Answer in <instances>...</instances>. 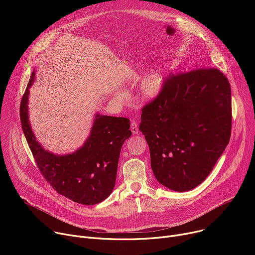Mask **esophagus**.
Wrapping results in <instances>:
<instances>
[{
  "instance_id": "34e87169",
  "label": "esophagus",
  "mask_w": 255,
  "mask_h": 255,
  "mask_svg": "<svg viewBox=\"0 0 255 255\" xmlns=\"http://www.w3.org/2000/svg\"><path fill=\"white\" fill-rule=\"evenodd\" d=\"M131 131H132L133 134H138L139 128H138L137 122H135V121H132V122H131Z\"/></svg>"
}]
</instances>
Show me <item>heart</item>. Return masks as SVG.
I'll return each mask as SVG.
<instances>
[{
  "label": "heart",
  "mask_w": 255,
  "mask_h": 255,
  "mask_svg": "<svg viewBox=\"0 0 255 255\" xmlns=\"http://www.w3.org/2000/svg\"><path fill=\"white\" fill-rule=\"evenodd\" d=\"M164 76L161 71L154 70L143 79L139 86V95L143 100L154 99L161 91Z\"/></svg>",
  "instance_id": "1"
}]
</instances>
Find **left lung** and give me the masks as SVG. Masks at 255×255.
I'll return each mask as SVG.
<instances>
[{
  "mask_svg": "<svg viewBox=\"0 0 255 255\" xmlns=\"http://www.w3.org/2000/svg\"><path fill=\"white\" fill-rule=\"evenodd\" d=\"M231 87L215 67L171 74L160 93L141 109L140 131L161 185L195 189L210 174L229 143Z\"/></svg>",
  "mask_w": 255,
  "mask_h": 255,
  "instance_id": "left-lung-1",
  "label": "left lung"
}]
</instances>
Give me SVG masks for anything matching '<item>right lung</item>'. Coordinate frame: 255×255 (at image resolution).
Here are the masks:
<instances>
[{"instance_id":"1","label":"right lung","mask_w":255,"mask_h":255,"mask_svg":"<svg viewBox=\"0 0 255 255\" xmlns=\"http://www.w3.org/2000/svg\"><path fill=\"white\" fill-rule=\"evenodd\" d=\"M34 78L35 71L21 100L20 119L38 169L59 195L82 205L101 203L115 187L122 145L132 134L130 120L97 114L83 147L67 155L52 154L35 139L29 124L27 104Z\"/></svg>"}]
</instances>
